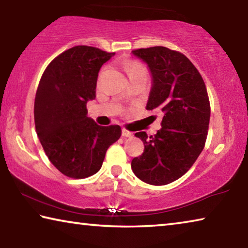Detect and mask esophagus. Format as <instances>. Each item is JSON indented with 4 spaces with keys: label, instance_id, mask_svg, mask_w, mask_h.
<instances>
[{
    "label": "esophagus",
    "instance_id": "obj_1",
    "mask_svg": "<svg viewBox=\"0 0 248 248\" xmlns=\"http://www.w3.org/2000/svg\"><path fill=\"white\" fill-rule=\"evenodd\" d=\"M123 137L131 138V137H133V133L131 131H129V130H127V129H123Z\"/></svg>",
    "mask_w": 248,
    "mask_h": 248
}]
</instances>
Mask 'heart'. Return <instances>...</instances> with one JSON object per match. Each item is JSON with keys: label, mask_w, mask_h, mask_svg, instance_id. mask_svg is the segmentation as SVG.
I'll return each mask as SVG.
<instances>
[{"label": "heart", "mask_w": 248, "mask_h": 248, "mask_svg": "<svg viewBox=\"0 0 248 248\" xmlns=\"http://www.w3.org/2000/svg\"><path fill=\"white\" fill-rule=\"evenodd\" d=\"M124 69H125V71H127V73L129 74V77H132V75L145 72L144 66L137 61L124 62Z\"/></svg>", "instance_id": "heart-1"}]
</instances>
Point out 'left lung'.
<instances>
[{
    "label": "left lung",
    "mask_w": 248,
    "mask_h": 248,
    "mask_svg": "<svg viewBox=\"0 0 248 248\" xmlns=\"http://www.w3.org/2000/svg\"><path fill=\"white\" fill-rule=\"evenodd\" d=\"M149 66L152 87L146 109L163 112L162 128L143 141L144 151L131 161L142 182L162 186L187 173L204 148L210 121V103L198 70L183 53L162 46L132 51Z\"/></svg>",
    "instance_id": "left-lung-1"
}]
</instances>
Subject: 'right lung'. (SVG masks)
<instances>
[{"mask_svg": "<svg viewBox=\"0 0 248 248\" xmlns=\"http://www.w3.org/2000/svg\"><path fill=\"white\" fill-rule=\"evenodd\" d=\"M90 46H75L50 62L35 97L36 132L49 161L71 178L97 173L107 149L119 139L118 124L98 125L87 117L96 97L102 65L114 56Z\"/></svg>", "mask_w": 248, "mask_h": 248, "instance_id": "obj_1", "label": "right lung"}]
</instances>
